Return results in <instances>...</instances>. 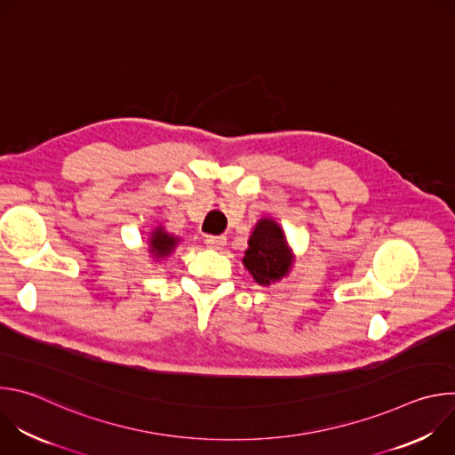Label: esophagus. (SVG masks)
<instances>
[{
	"label": "esophagus",
	"mask_w": 455,
	"mask_h": 455,
	"mask_svg": "<svg viewBox=\"0 0 455 455\" xmlns=\"http://www.w3.org/2000/svg\"><path fill=\"white\" fill-rule=\"evenodd\" d=\"M205 244H207L211 250H223L225 244H227V237H223V235H220V237L211 235V237L205 239Z\"/></svg>",
	"instance_id": "esophagus-1"
}]
</instances>
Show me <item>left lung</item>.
Segmentation results:
<instances>
[{"label":"left lung","instance_id":"obj_1","mask_svg":"<svg viewBox=\"0 0 455 455\" xmlns=\"http://www.w3.org/2000/svg\"><path fill=\"white\" fill-rule=\"evenodd\" d=\"M241 261L259 286H270L288 277L295 253L283 227L274 218H261L250 232Z\"/></svg>","mask_w":455,"mask_h":455}]
</instances>
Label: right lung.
I'll use <instances>...</instances> for the list:
<instances>
[{
    "mask_svg": "<svg viewBox=\"0 0 455 455\" xmlns=\"http://www.w3.org/2000/svg\"><path fill=\"white\" fill-rule=\"evenodd\" d=\"M181 243V239L174 234H169L165 230V227H156L149 232V239H148V251L151 255V259H155V263L165 261V259L178 248V244Z\"/></svg>",
    "mask_w": 455,
    "mask_h": 455,
    "instance_id": "add662e5",
    "label": "right lung"
}]
</instances>
